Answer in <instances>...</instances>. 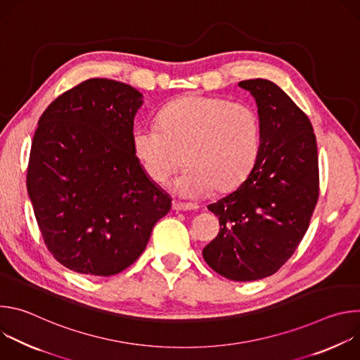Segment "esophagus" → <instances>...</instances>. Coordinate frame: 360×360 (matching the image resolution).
<instances>
[{
	"instance_id": "obj_1",
	"label": "esophagus",
	"mask_w": 360,
	"mask_h": 360,
	"mask_svg": "<svg viewBox=\"0 0 360 360\" xmlns=\"http://www.w3.org/2000/svg\"><path fill=\"white\" fill-rule=\"evenodd\" d=\"M198 207L195 203H186V202H179V200H174L172 203V210L174 211H193L196 210Z\"/></svg>"
}]
</instances>
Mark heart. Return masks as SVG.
Masks as SVG:
<instances>
[{
    "label": "heart",
    "mask_w": 360,
    "mask_h": 360,
    "mask_svg": "<svg viewBox=\"0 0 360 360\" xmlns=\"http://www.w3.org/2000/svg\"><path fill=\"white\" fill-rule=\"evenodd\" d=\"M158 121L134 128L132 148L145 174L158 184L175 172L184 155L188 168L172 182L179 196L229 191L248 176L258 157L259 118L243 102L186 95L167 104Z\"/></svg>",
    "instance_id": "b5f03b06"
}]
</instances>
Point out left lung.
<instances>
[{
    "mask_svg": "<svg viewBox=\"0 0 360 360\" xmlns=\"http://www.w3.org/2000/svg\"><path fill=\"white\" fill-rule=\"evenodd\" d=\"M238 85L258 107L259 150L246 179L208 205L221 229L202 255L226 279L249 282L274 275L304 236L319 196V168L312 124L288 94L264 78Z\"/></svg>",
    "mask_w": 360,
    "mask_h": 360,
    "instance_id": "left-lung-1",
    "label": "left lung"
}]
</instances>
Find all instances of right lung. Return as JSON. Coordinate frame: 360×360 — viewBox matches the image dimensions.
Returning <instances> with one entry per match:
<instances>
[{
  "mask_svg": "<svg viewBox=\"0 0 360 360\" xmlns=\"http://www.w3.org/2000/svg\"><path fill=\"white\" fill-rule=\"evenodd\" d=\"M143 96L92 78L67 91L38 121L27 189L42 238L65 268L111 276L145 250L172 198L142 169L132 148Z\"/></svg>",
  "mask_w": 360,
  "mask_h": 360,
  "instance_id": "add662e5",
  "label": "right lung"
}]
</instances>
